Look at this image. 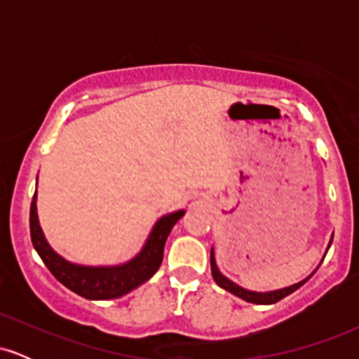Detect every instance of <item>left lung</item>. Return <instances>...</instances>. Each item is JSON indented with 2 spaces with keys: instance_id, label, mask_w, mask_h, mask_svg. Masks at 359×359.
I'll return each instance as SVG.
<instances>
[{
  "instance_id": "8db88e82",
  "label": "left lung",
  "mask_w": 359,
  "mask_h": 359,
  "mask_svg": "<svg viewBox=\"0 0 359 359\" xmlns=\"http://www.w3.org/2000/svg\"><path fill=\"white\" fill-rule=\"evenodd\" d=\"M332 243V240H331ZM331 243H329V246H331ZM327 246V250H329ZM211 271H212V277H214V282L217 283L221 288H224V290L231 292V294L236 295V297H240L243 300H246V302H251V304H259V306H270V304H275L278 302V300H282L283 297H287V295H290L292 292H295L297 288H300L304 285V283L307 282L309 278L312 277H307L306 280H302V282L295 283V285H290L287 288H280V290H273V292H251V290H246V288H243L240 285H236V283L231 282L229 278H226L224 275L221 273L219 270H217V265H216V258H214V251L211 250Z\"/></svg>"
}]
</instances>
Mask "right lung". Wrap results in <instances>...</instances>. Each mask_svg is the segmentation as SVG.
<instances>
[{"instance_id":"1","label":"right lung","mask_w":359,"mask_h":359,"mask_svg":"<svg viewBox=\"0 0 359 359\" xmlns=\"http://www.w3.org/2000/svg\"><path fill=\"white\" fill-rule=\"evenodd\" d=\"M36 192L30 205V236L34 248L40 255L50 273L62 285L77 295L90 300L118 299L133 288L145 283L160 269L163 259V246L175 222L184 216V211H177L160 217L151 229L143 250L133 259L118 266H82L67 262L57 255L45 240L36 216Z\"/></svg>"}]
</instances>
